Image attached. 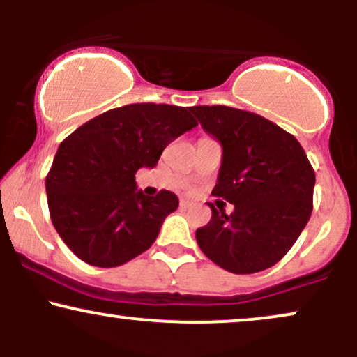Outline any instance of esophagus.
<instances>
[{"label": "esophagus", "mask_w": 357, "mask_h": 357, "mask_svg": "<svg viewBox=\"0 0 357 357\" xmlns=\"http://www.w3.org/2000/svg\"><path fill=\"white\" fill-rule=\"evenodd\" d=\"M192 204V202H190V199H181V202H179V206L181 208H190Z\"/></svg>", "instance_id": "obj_1"}]
</instances>
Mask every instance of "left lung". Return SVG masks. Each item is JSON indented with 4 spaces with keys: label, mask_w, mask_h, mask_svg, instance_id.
<instances>
[{
    "label": "left lung",
    "mask_w": 357,
    "mask_h": 357,
    "mask_svg": "<svg viewBox=\"0 0 357 357\" xmlns=\"http://www.w3.org/2000/svg\"><path fill=\"white\" fill-rule=\"evenodd\" d=\"M190 110L221 146L211 195L235 206L225 215L208 203L210 223L196 230L199 248L231 273L270 268L292 248L312 213L315 174L304 149L257 114L225 105Z\"/></svg>",
    "instance_id": "8db88e82"
}]
</instances>
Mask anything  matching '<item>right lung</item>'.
<instances>
[{"instance_id":"add662e5","label":"right lung","mask_w":357,"mask_h":357,"mask_svg":"<svg viewBox=\"0 0 357 357\" xmlns=\"http://www.w3.org/2000/svg\"><path fill=\"white\" fill-rule=\"evenodd\" d=\"M198 126L190 109L130 104L93 117L61 142L47 176L48 208L60 238L85 264L119 267L146 252L178 210L174 192L146 196L136 173Z\"/></svg>"}]
</instances>
